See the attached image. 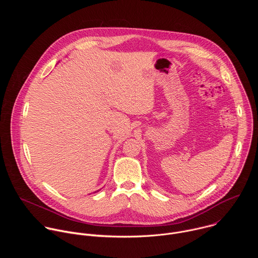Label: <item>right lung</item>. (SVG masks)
<instances>
[{
    "label": "right lung",
    "instance_id": "add662e5",
    "mask_svg": "<svg viewBox=\"0 0 258 258\" xmlns=\"http://www.w3.org/2000/svg\"><path fill=\"white\" fill-rule=\"evenodd\" d=\"M98 191H99V190H98Z\"/></svg>",
    "mask_w": 258,
    "mask_h": 258
}]
</instances>
